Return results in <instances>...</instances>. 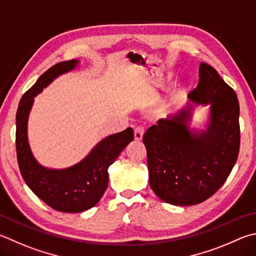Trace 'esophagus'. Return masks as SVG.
I'll list each match as a JSON object with an SVG mask.
<instances>
[{
    "label": "esophagus",
    "instance_id": "34e87169",
    "mask_svg": "<svg viewBox=\"0 0 256 256\" xmlns=\"http://www.w3.org/2000/svg\"><path fill=\"white\" fill-rule=\"evenodd\" d=\"M143 136H144V128L142 126V125L134 128V138H136V141H141Z\"/></svg>",
    "mask_w": 256,
    "mask_h": 256
}]
</instances>
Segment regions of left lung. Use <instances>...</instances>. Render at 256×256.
<instances>
[{
	"instance_id": "left-lung-1",
	"label": "left lung",
	"mask_w": 256,
	"mask_h": 256,
	"mask_svg": "<svg viewBox=\"0 0 256 256\" xmlns=\"http://www.w3.org/2000/svg\"><path fill=\"white\" fill-rule=\"evenodd\" d=\"M190 103L144 133L150 187L164 202L192 206L205 202L228 178L240 151V104L233 88L210 64L199 66ZM211 105L206 132H192L194 104Z\"/></svg>"
}]
</instances>
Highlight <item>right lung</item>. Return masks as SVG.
I'll return each instance as SVG.
<instances>
[{
	"mask_svg": "<svg viewBox=\"0 0 256 256\" xmlns=\"http://www.w3.org/2000/svg\"><path fill=\"white\" fill-rule=\"evenodd\" d=\"M78 60L54 64L41 75L18 103L16 110V148L20 172L32 192L54 210L80 212L94 207L103 197L108 184V166L128 144L133 141L131 128L112 134L92 148L80 164L62 170L40 166L32 156L28 142V116L34 97L62 74L76 67Z\"/></svg>",
	"mask_w": 256,
	"mask_h": 256,
	"instance_id": "obj_1",
	"label": "right lung"
}]
</instances>
